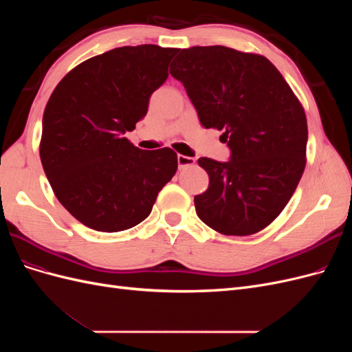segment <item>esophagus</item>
<instances>
[{"mask_svg": "<svg viewBox=\"0 0 352 352\" xmlns=\"http://www.w3.org/2000/svg\"><path fill=\"white\" fill-rule=\"evenodd\" d=\"M194 163H195V160L192 157H186V155H180V154L177 155V166L180 170L192 166Z\"/></svg>", "mask_w": 352, "mask_h": 352, "instance_id": "1", "label": "esophagus"}]
</instances>
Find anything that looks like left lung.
<instances>
[{"label":"left lung","mask_w":352,"mask_h":352,"mask_svg":"<svg viewBox=\"0 0 352 352\" xmlns=\"http://www.w3.org/2000/svg\"><path fill=\"white\" fill-rule=\"evenodd\" d=\"M170 74L186 89L201 124L223 131L230 160L201 157L208 189L195 195L198 217L223 235L247 236L278 217L305 168L302 105L272 63L233 48L180 50Z\"/></svg>","instance_id":"obj_1"}]
</instances>
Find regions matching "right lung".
Here are the masks:
<instances>
[{
    "mask_svg": "<svg viewBox=\"0 0 352 352\" xmlns=\"http://www.w3.org/2000/svg\"><path fill=\"white\" fill-rule=\"evenodd\" d=\"M177 48L120 47L57 85L42 117L39 155L57 199L82 225L120 232L140 225L177 170L170 148L145 151L124 138L166 82Z\"/></svg>",
    "mask_w": 352,
    "mask_h": 352,
    "instance_id": "1",
    "label": "right lung"
}]
</instances>
